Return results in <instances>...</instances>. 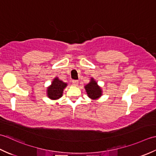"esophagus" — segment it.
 <instances>
[{"label": "esophagus", "instance_id": "1", "mask_svg": "<svg viewBox=\"0 0 156 156\" xmlns=\"http://www.w3.org/2000/svg\"><path fill=\"white\" fill-rule=\"evenodd\" d=\"M72 84L74 86H77L78 84V81L76 80H72Z\"/></svg>", "mask_w": 156, "mask_h": 156}]
</instances>
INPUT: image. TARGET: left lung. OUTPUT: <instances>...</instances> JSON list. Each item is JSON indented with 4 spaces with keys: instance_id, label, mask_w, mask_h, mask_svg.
Returning a JSON list of instances; mask_svg holds the SVG:
<instances>
[{
    "instance_id": "8db88e82",
    "label": "left lung",
    "mask_w": 156,
    "mask_h": 156,
    "mask_svg": "<svg viewBox=\"0 0 156 156\" xmlns=\"http://www.w3.org/2000/svg\"><path fill=\"white\" fill-rule=\"evenodd\" d=\"M85 89L87 90L88 97L92 99L98 98L102 94L101 89L98 87L97 83L94 81L93 78L91 79L90 83L85 86Z\"/></svg>"
}]
</instances>
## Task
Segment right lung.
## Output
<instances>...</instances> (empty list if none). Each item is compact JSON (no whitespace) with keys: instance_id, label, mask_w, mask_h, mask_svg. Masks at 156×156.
I'll return each mask as SVG.
<instances>
[{"instance_id":"right-lung-1","label":"right lung","mask_w":156,"mask_h":156,"mask_svg":"<svg viewBox=\"0 0 156 156\" xmlns=\"http://www.w3.org/2000/svg\"><path fill=\"white\" fill-rule=\"evenodd\" d=\"M67 84L55 78L52 82L51 85L48 88V96L49 98L56 100L62 97L63 90L66 87Z\"/></svg>"}]
</instances>
